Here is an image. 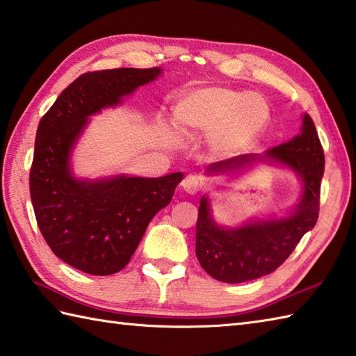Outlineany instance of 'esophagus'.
I'll return each instance as SVG.
<instances>
[{"mask_svg": "<svg viewBox=\"0 0 356 356\" xmlns=\"http://www.w3.org/2000/svg\"><path fill=\"white\" fill-rule=\"evenodd\" d=\"M199 186H200L199 180L194 176H186L182 180V188H184V191L188 194H196L199 191Z\"/></svg>", "mask_w": 356, "mask_h": 356, "instance_id": "1", "label": "esophagus"}]
</instances>
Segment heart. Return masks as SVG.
<instances>
[{"mask_svg": "<svg viewBox=\"0 0 356 356\" xmlns=\"http://www.w3.org/2000/svg\"><path fill=\"white\" fill-rule=\"evenodd\" d=\"M271 118L262 95L229 86H205L184 94L174 106V122L180 134L208 137L218 157L245 154L259 142Z\"/></svg>", "mask_w": 356, "mask_h": 356, "instance_id": "b5f03b06", "label": "heart"}]
</instances>
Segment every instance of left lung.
Wrapping results in <instances>:
<instances>
[{"label": "left lung", "mask_w": 356, "mask_h": 356, "mask_svg": "<svg viewBox=\"0 0 356 356\" xmlns=\"http://www.w3.org/2000/svg\"><path fill=\"white\" fill-rule=\"evenodd\" d=\"M257 162L275 163L293 171L301 179V197L284 218L252 219L232 228L222 227L213 219L210 200L202 196L196 225V256L202 268L220 282L241 284L273 273L318 220L324 151L309 114L302 115L301 134L291 140L275 146L266 154H245L211 163L207 174H238Z\"/></svg>", "instance_id": "1"}]
</instances>
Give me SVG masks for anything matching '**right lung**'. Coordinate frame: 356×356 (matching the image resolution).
Instances as JSON below:
<instances>
[{
  "instance_id": "right-lung-1",
  "label": "right lung",
  "mask_w": 356,
  "mask_h": 356,
  "mask_svg": "<svg viewBox=\"0 0 356 356\" xmlns=\"http://www.w3.org/2000/svg\"><path fill=\"white\" fill-rule=\"evenodd\" d=\"M160 74V67L86 72L40 120L29 177L35 218L55 256L85 273L108 276L127 267L151 219L170 204L184 179L182 172H172L90 180L72 172V149L89 117L118 106Z\"/></svg>"
}]
</instances>
